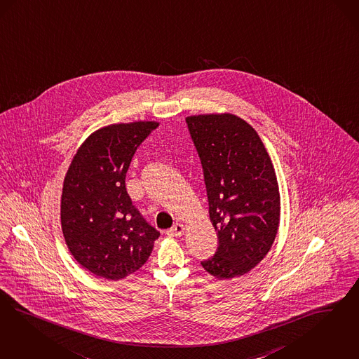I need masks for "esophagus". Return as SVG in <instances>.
<instances>
[{"instance_id": "1", "label": "esophagus", "mask_w": 359, "mask_h": 359, "mask_svg": "<svg viewBox=\"0 0 359 359\" xmlns=\"http://www.w3.org/2000/svg\"><path fill=\"white\" fill-rule=\"evenodd\" d=\"M184 231H185V225H182V224H175L173 227H170V229L166 231V234L170 236V237H181V236L184 234Z\"/></svg>"}]
</instances>
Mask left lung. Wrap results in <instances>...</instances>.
Wrapping results in <instances>:
<instances>
[{"label":"left lung","mask_w":359,"mask_h":359,"mask_svg":"<svg viewBox=\"0 0 359 359\" xmlns=\"http://www.w3.org/2000/svg\"><path fill=\"white\" fill-rule=\"evenodd\" d=\"M203 170L215 254L202 267L218 279L249 273L270 250L279 225L278 182L259 135L233 114L186 118Z\"/></svg>","instance_id":"left-lung-1"}]
</instances>
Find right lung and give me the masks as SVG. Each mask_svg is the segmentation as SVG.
Listing matches in <instances>:
<instances>
[{
    "label": "right lung",
    "mask_w": 359,
    "mask_h": 359,
    "mask_svg": "<svg viewBox=\"0 0 359 359\" xmlns=\"http://www.w3.org/2000/svg\"><path fill=\"white\" fill-rule=\"evenodd\" d=\"M157 122L117 123L92 134L67 170L61 226L76 261L97 277L118 280L145 264L160 237L126 191L135 150Z\"/></svg>",
    "instance_id": "right-lung-1"
}]
</instances>
